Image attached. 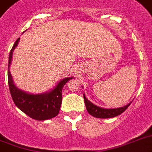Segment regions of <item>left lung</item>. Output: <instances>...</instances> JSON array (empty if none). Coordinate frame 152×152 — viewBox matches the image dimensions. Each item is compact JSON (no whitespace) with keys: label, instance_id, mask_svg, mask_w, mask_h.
<instances>
[{"label":"left lung","instance_id":"obj_1","mask_svg":"<svg viewBox=\"0 0 152 152\" xmlns=\"http://www.w3.org/2000/svg\"><path fill=\"white\" fill-rule=\"evenodd\" d=\"M83 88V87H82ZM83 99H84V102H85L86 108L87 110L91 115L97 118H114L117 116L120 115L121 113H122L129 106L131 102H129L127 105L122 106V107H119V108H113V109H106L102 108L100 106H98L86 98L84 93H83Z\"/></svg>","mask_w":152,"mask_h":152}]
</instances>
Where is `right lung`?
<instances>
[{"mask_svg": "<svg viewBox=\"0 0 152 152\" xmlns=\"http://www.w3.org/2000/svg\"><path fill=\"white\" fill-rule=\"evenodd\" d=\"M20 39L19 38L14 43L8 57V81L13 102L20 110L34 120L45 121L54 118L59 113L61 105L62 88L73 77L62 79L53 89L41 94H31L18 88L11 75L10 65L13 51L18 46Z\"/></svg>", "mask_w": 152, "mask_h": 152, "instance_id": "1", "label": "right lung"}]
</instances>
